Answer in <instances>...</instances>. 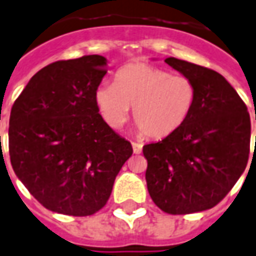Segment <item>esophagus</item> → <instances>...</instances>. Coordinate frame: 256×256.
<instances>
[{
	"label": "esophagus",
	"instance_id": "1",
	"mask_svg": "<svg viewBox=\"0 0 256 256\" xmlns=\"http://www.w3.org/2000/svg\"><path fill=\"white\" fill-rule=\"evenodd\" d=\"M132 145H133V152L136 153V154H140V153L142 152V144L132 142Z\"/></svg>",
	"mask_w": 256,
	"mask_h": 256
}]
</instances>
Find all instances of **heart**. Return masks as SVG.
Listing matches in <instances>:
<instances>
[{
  "label": "heart",
  "instance_id": "heart-1",
  "mask_svg": "<svg viewBox=\"0 0 256 256\" xmlns=\"http://www.w3.org/2000/svg\"><path fill=\"white\" fill-rule=\"evenodd\" d=\"M100 115L112 128L124 126L134 107V120L145 136L164 138L186 122L196 102L194 81L183 74L146 65L122 68L114 82H103L94 94Z\"/></svg>",
  "mask_w": 256,
  "mask_h": 256
}]
</instances>
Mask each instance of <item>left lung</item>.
<instances>
[{
    "mask_svg": "<svg viewBox=\"0 0 256 256\" xmlns=\"http://www.w3.org/2000/svg\"><path fill=\"white\" fill-rule=\"evenodd\" d=\"M166 62L194 81L196 102L176 132L144 146L145 179L162 212L188 214L212 209L239 180L248 162L251 120L247 106L220 73L172 56Z\"/></svg>",
    "mask_w": 256,
    "mask_h": 256,
    "instance_id": "8db88e82",
    "label": "left lung"
}]
</instances>
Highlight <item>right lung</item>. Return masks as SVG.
Returning <instances> with one entry per match:
<instances>
[{"label":"right lung","instance_id":"obj_1","mask_svg":"<svg viewBox=\"0 0 256 256\" xmlns=\"http://www.w3.org/2000/svg\"><path fill=\"white\" fill-rule=\"evenodd\" d=\"M107 60H56L28 81L9 119L13 171L42 205L84 217L108 200L133 148L104 122L94 94Z\"/></svg>","mask_w":256,"mask_h":256}]
</instances>
